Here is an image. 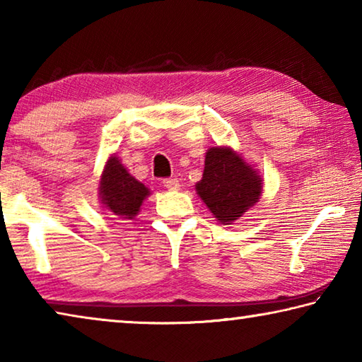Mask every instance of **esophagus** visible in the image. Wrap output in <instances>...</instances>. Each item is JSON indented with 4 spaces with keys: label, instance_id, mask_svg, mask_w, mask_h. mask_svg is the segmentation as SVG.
Masks as SVG:
<instances>
[{
    "label": "esophagus",
    "instance_id": "esophagus-1",
    "mask_svg": "<svg viewBox=\"0 0 362 362\" xmlns=\"http://www.w3.org/2000/svg\"><path fill=\"white\" fill-rule=\"evenodd\" d=\"M163 187L170 189V192H177L180 188V183L177 179H164L163 180Z\"/></svg>",
    "mask_w": 362,
    "mask_h": 362
}]
</instances>
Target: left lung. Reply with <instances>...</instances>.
Wrapping results in <instances>:
<instances>
[{
	"label": "left lung",
	"instance_id": "obj_1",
	"mask_svg": "<svg viewBox=\"0 0 362 362\" xmlns=\"http://www.w3.org/2000/svg\"><path fill=\"white\" fill-rule=\"evenodd\" d=\"M194 189L220 223L231 225L259 203L263 179L241 153L218 145L206 151L204 173Z\"/></svg>",
	"mask_w": 362,
	"mask_h": 362
}]
</instances>
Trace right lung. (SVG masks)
<instances>
[{
	"instance_id": "add662e5",
	"label": "right lung",
	"mask_w": 362,
	"mask_h": 362,
	"mask_svg": "<svg viewBox=\"0 0 362 362\" xmlns=\"http://www.w3.org/2000/svg\"><path fill=\"white\" fill-rule=\"evenodd\" d=\"M97 192L102 209L121 220L136 218L144 201L151 194L148 187L129 174L116 153L108 156L103 166Z\"/></svg>"
}]
</instances>
